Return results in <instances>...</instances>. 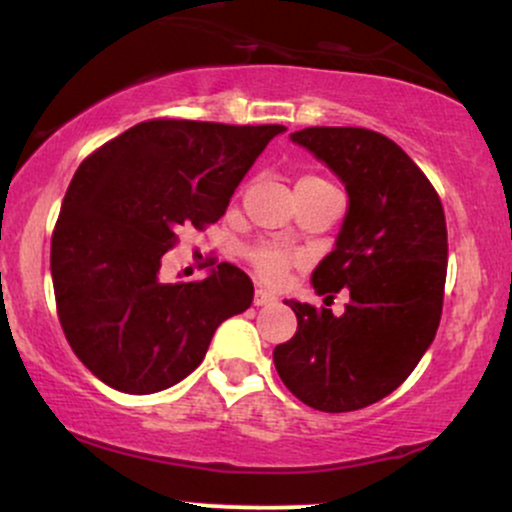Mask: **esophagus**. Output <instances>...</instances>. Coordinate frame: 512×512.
<instances>
[{"label":"esophagus","mask_w":512,"mask_h":512,"mask_svg":"<svg viewBox=\"0 0 512 512\" xmlns=\"http://www.w3.org/2000/svg\"><path fill=\"white\" fill-rule=\"evenodd\" d=\"M274 301H276V296L272 291H267V289H257L255 291V305H269Z\"/></svg>","instance_id":"esophagus-1"}]
</instances>
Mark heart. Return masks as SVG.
<instances>
[{
  "instance_id": "b5f03b06",
  "label": "heart",
  "mask_w": 512,
  "mask_h": 512,
  "mask_svg": "<svg viewBox=\"0 0 512 512\" xmlns=\"http://www.w3.org/2000/svg\"><path fill=\"white\" fill-rule=\"evenodd\" d=\"M322 187L332 185L327 180L317 178V175H305V178L298 180L296 190H322ZM250 262L255 264L257 272L267 281H279L298 262V255L289 248H281V245H260V248L250 250Z\"/></svg>"
}]
</instances>
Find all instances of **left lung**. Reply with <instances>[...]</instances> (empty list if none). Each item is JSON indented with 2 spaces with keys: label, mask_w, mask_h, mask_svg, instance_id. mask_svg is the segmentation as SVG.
Returning <instances> with one entry per match:
<instances>
[{
  "label": "left lung",
  "mask_w": 512,
  "mask_h": 512,
  "mask_svg": "<svg viewBox=\"0 0 512 512\" xmlns=\"http://www.w3.org/2000/svg\"><path fill=\"white\" fill-rule=\"evenodd\" d=\"M308 149L349 195L334 250L313 289L349 291L344 315L286 301L298 330L274 349L284 385L308 407L354 411L397 390L436 337L448 272V228L438 192L385 134L363 127H305Z\"/></svg>",
  "instance_id": "left-lung-1"
}]
</instances>
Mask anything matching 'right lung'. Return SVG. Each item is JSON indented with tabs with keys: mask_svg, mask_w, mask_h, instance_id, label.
<instances>
[{
	"mask_svg": "<svg viewBox=\"0 0 512 512\" xmlns=\"http://www.w3.org/2000/svg\"><path fill=\"white\" fill-rule=\"evenodd\" d=\"M281 125L149 120L81 163L52 233L50 272L64 337L105 385L151 395L180 383L216 327L250 308V276L221 262L202 281L161 279L180 228L202 231Z\"/></svg>",
	"mask_w": 512,
	"mask_h": 512,
	"instance_id": "right-lung-1",
	"label": "right lung"
}]
</instances>
